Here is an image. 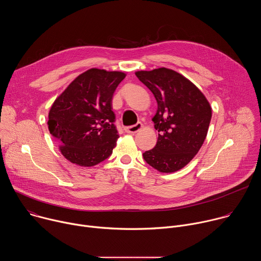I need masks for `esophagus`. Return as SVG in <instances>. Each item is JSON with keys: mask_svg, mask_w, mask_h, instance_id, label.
<instances>
[{"mask_svg": "<svg viewBox=\"0 0 261 261\" xmlns=\"http://www.w3.org/2000/svg\"><path fill=\"white\" fill-rule=\"evenodd\" d=\"M141 128H142V124H141V123H137V124H135V125H133V126L126 127V128H125V131H126L127 133H136V132H138Z\"/></svg>", "mask_w": 261, "mask_h": 261, "instance_id": "1", "label": "esophagus"}]
</instances>
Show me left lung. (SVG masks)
Masks as SVG:
<instances>
[{"instance_id": "left-lung-1", "label": "left lung", "mask_w": 261, "mask_h": 261, "mask_svg": "<svg viewBox=\"0 0 261 261\" xmlns=\"http://www.w3.org/2000/svg\"><path fill=\"white\" fill-rule=\"evenodd\" d=\"M158 103L153 118L158 140L144 152V161L160 172H174L198 153L206 137L212 107L201 91L181 74L167 68L135 72Z\"/></svg>"}]
</instances>
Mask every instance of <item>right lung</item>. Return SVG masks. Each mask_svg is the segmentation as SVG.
Wrapping results in <instances>:
<instances>
[{
	"mask_svg": "<svg viewBox=\"0 0 261 261\" xmlns=\"http://www.w3.org/2000/svg\"><path fill=\"white\" fill-rule=\"evenodd\" d=\"M125 77L124 72L92 68L55 100L48 114V129L62 155L71 163L91 167L113 153L119 134L111 103Z\"/></svg>",
	"mask_w": 261,
	"mask_h": 261,
	"instance_id": "right-lung-1",
	"label": "right lung"
}]
</instances>
